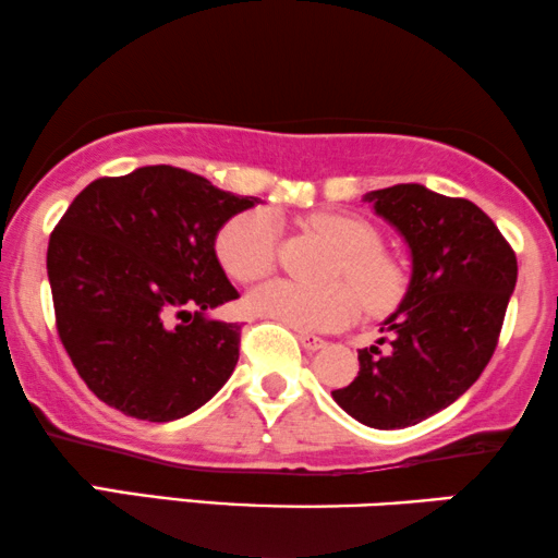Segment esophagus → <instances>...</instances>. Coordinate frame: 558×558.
Masks as SVG:
<instances>
[{"instance_id": "esophagus-1", "label": "esophagus", "mask_w": 558, "mask_h": 558, "mask_svg": "<svg viewBox=\"0 0 558 558\" xmlns=\"http://www.w3.org/2000/svg\"><path fill=\"white\" fill-rule=\"evenodd\" d=\"M300 343H302V349L305 351H320V349H325V345H328V341H325V338H320V336H313V332H302L300 330Z\"/></svg>"}]
</instances>
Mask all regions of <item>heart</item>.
<instances>
[{"label": "heart", "instance_id": "b5f03b06", "mask_svg": "<svg viewBox=\"0 0 558 558\" xmlns=\"http://www.w3.org/2000/svg\"><path fill=\"white\" fill-rule=\"evenodd\" d=\"M310 228L341 251L332 279L351 281L362 300L343 281L320 289L271 281L253 289L245 300L253 315L269 317L294 330H338L356 320L361 302L368 313L376 315L400 305L408 279L402 266L381 251V235L372 222L359 215L320 213L310 217ZM277 251L279 226L269 209L238 215L217 235V258L222 269L243 284L269 277L277 264Z\"/></svg>", "mask_w": 558, "mask_h": 558}]
</instances>
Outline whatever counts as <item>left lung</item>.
I'll return each mask as SVG.
<instances>
[{
  "label": "left lung",
  "mask_w": 558,
  "mask_h": 558,
  "mask_svg": "<svg viewBox=\"0 0 558 558\" xmlns=\"http://www.w3.org/2000/svg\"><path fill=\"white\" fill-rule=\"evenodd\" d=\"M410 245L412 277L381 323L389 351H359V376L332 400L368 428L417 425L480 379L500 338L518 258L474 202L395 184L364 194Z\"/></svg>",
  "instance_id": "obj_1"
}]
</instances>
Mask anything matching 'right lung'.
I'll return each mask as SVG.
<instances>
[{
	"label": "right lung",
	"instance_id": "obj_1",
	"mask_svg": "<svg viewBox=\"0 0 558 558\" xmlns=\"http://www.w3.org/2000/svg\"><path fill=\"white\" fill-rule=\"evenodd\" d=\"M256 202L173 166L97 179L76 194L50 233L48 279L63 349L99 400L169 423L230 379L241 325L207 313L238 292L215 238Z\"/></svg>",
	"mask_w": 558,
	"mask_h": 558
}]
</instances>
